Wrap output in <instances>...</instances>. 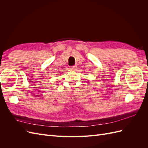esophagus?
<instances>
[{
  "label": "esophagus",
  "instance_id": "esophagus-1",
  "mask_svg": "<svg viewBox=\"0 0 148 148\" xmlns=\"http://www.w3.org/2000/svg\"><path fill=\"white\" fill-rule=\"evenodd\" d=\"M76 68H77V65H73V66H70V69L71 70H75V69H76Z\"/></svg>",
  "mask_w": 148,
  "mask_h": 148
}]
</instances>
